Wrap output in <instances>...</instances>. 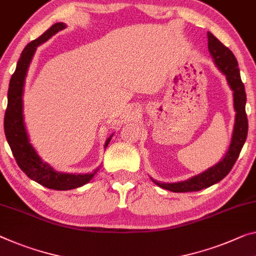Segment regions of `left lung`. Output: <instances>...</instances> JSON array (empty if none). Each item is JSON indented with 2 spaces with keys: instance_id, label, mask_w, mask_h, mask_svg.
<instances>
[{
  "instance_id": "1",
  "label": "left lung",
  "mask_w": 256,
  "mask_h": 256,
  "mask_svg": "<svg viewBox=\"0 0 256 256\" xmlns=\"http://www.w3.org/2000/svg\"><path fill=\"white\" fill-rule=\"evenodd\" d=\"M208 50L214 58V62L220 70L226 76L231 89L234 90V110L237 112L236 114L234 128L231 144L224 158L220 161L218 164L212 167L202 174L194 176L188 180L180 183H159L153 180L156 186L166 188V190L172 192H191V191H200L202 188H210L213 184L220 182L226 176L229 174L234 164L237 161L240 151L245 143L247 132H248V120L246 114V92L245 86H244L240 72L238 68V62L236 60L234 54L229 48H226L222 42H220L213 34L208 32Z\"/></svg>"
}]
</instances>
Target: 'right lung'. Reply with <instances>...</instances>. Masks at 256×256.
<instances>
[{
  "mask_svg": "<svg viewBox=\"0 0 256 256\" xmlns=\"http://www.w3.org/2000/svg\"><path fill=\"white\" fill-rule=\"evenodd\" d=\"M65 24L57 22L50 27L36 40L30 42L22 50V56L17 62L14 73L10 78L9 90H8V106L4 114V132L11 151L17 161L19 168L41 186L52 188V190H70L88 183L95 172L86 175L62 174L54 172L52 168L38 158L36 152L30 145L27 136L22 116V90L25 84V76L30 62L36 50V46L46 42L52 35L64 30ZM111 137L108 138L105 148L108 146Z\"/></svg>",
  "mask_w": 256,
  "mask_h": 256,
  "instance_id": "add662e5",
  "label": "right lung"
}]
</instances>
